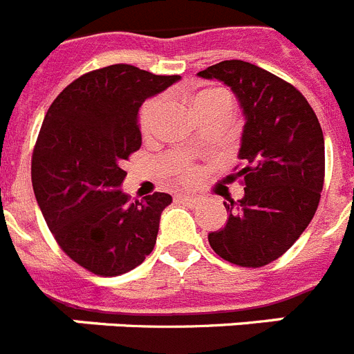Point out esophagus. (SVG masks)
Returning a JSON list of instances; mask_svg holds the SVG:
<instances>
[{
	"instance_id": "obj_1",
	"label": "esophagus",
	"mask_w": 354,
	"mask_h": 354,
	"mask_svg": "<svg viewBox=\"0 0 354 354\" xmlns=\"http://www.w3.org/2000/svg\"><path fill=\"white\" fill-rule=\"evenodd\" d=\"M177 201L186 202V204H198L201 197H197V195H177Z\"/></svg>"
}]
</instances>
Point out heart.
Here are the masks:
<instances>
[{
    "label": "heart",
    "mask_w": 354,
    "mask_h": 354,
    "mask_svg": "<svg viewBox=\"0 0 354 354\" xmlns=\"http://www.w3.org/2000/svg\"><path fill=\"white\" fill-rule=\"evenodd\" d=\"M161 100L159 98H153V100H148L147 104L141 107L140 111V118H138V125H140V131L145 138L153 132V127H156V120L161 113ZM218 104H229L232 105L231 98L229 95H225L223 91H202L198 93L195 98H193V109H195V113L201 114L202 111H206V109L213 107V105H218ZM170 174L174 175L175 179H180V180H192L197 179V168L189 162H184V161H177L170 166Z\"/></svg>",
    "instance_id": "obj_1"
}]
</instances>
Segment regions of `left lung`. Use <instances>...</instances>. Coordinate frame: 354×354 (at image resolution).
<instances>
[{
  "mask_svg": "<svg viewBox=\"0 0 354 354\" xmlns=\"http://www.w3.org/2000/svg\"><path fill=\"white\" fill-rule=\"evenodd\" d=\"M232 89L245 125L238 157L245 195L223 202L227 223L209 232L211 249L229 263L258 268L281 258L315 214L324 186V136L312 105L292 84L243 60L198 73Z\"/></svg>",
  "mask_w": 354,
  "mask_h": 354,
  "instance_id": "8db88e82",
  "label": "left lung"
}]
</instances>
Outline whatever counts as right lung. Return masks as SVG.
I'll return each mask as SVG.
<instances>
[{
	"instance_id": "obj_1",
	"label": "right lung",
	"mask_w": 354,
	"mask_h": 354,
	"mask_svg": "<svg viewBox=\"0 0 354 354\" xmlns=\"http://www.w3.org/2000/svg\"><path fill=\"white\" fill-rule=\"evenodd\" d=\"M131 64L95 69L48 109L32 156V184L51 234L75 263L113 277L145 261L171 197L131 202L120 189L123 161L140 150L138 111L179 80Z\"/></svg>"
}]
</instances>
